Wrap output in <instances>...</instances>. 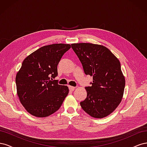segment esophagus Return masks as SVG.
Returning a JSON list of instances; mask_svg holds the SVG:
<instances>
[{
  "label": "esophagus",
  "instance_id": "34e87169",
  "mask_svg": "<svg viewBox=\"0 0 147 147\" xmlns=\"http://www.w3.org/2000/svg\"><path fill=\"white\" fill-rule=\"evenodd\" d=\"M69 90H70V91H74V90H75V87H74V86H69Z\"/></svg>",
  "mask_w": 147,
  "mask_h": 147
}]
</instances>
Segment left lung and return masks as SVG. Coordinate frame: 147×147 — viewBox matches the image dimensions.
Returning a JSON list of instances; mask_svg holds the SVG:
<instances>
[{
    "label": "left lung",
    "mask_w": 147,
    "mask_h": 147,
    "mask_svg": "<svg viewBox=\"0 0 147 147\" xmlns=\"http://www.w3.org/2000/svg\"><path fill=\"white\" fill-rule=\"evenodd\" d=\"M86 75L92 77L85 88L87 97L80 102L84 112L96 118L108 116L123 96L125 78L117 57L104 46L90 43L71 44Z\"/></svg>",
    "instance_id": "obj_1"
}]
</instances>
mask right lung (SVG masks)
Masks as SVG:
<instances>
[{
    "instance_id": "right-lung-1",
    "label": "right lung",
    "mask_w": 147,
    "mask_h": 147,
    "mask_svg": "<svg viewBox=\"0 0 147 147\" xmlns=\"http://www.w3.org/2000/svg\"><path fill=\"white\" fill-rule=\"evenodd\" d=\"M71 46L56 43L44 46L26 57L16 75L17 94L21 104L33 116L47 117L61 107L69 88L51 80L57 67Z\"/></svg>"
}]
</instances>
